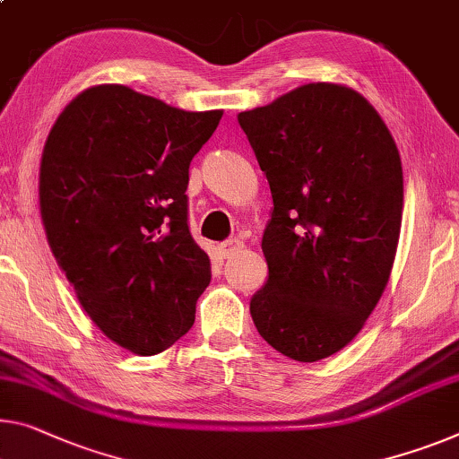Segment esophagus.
Masks as SVG:
<instances>
[{
	"label": "esophagus",
	"instance_id": "34e87169",
	"mask_svg": "<svg viewBox=\"0 0 459 459\" xmlns=\"http://www.w3.org/2000/svg\"><path fill=\"white\" fill-rule=\"evenodd\" d=\"M220 248H221L223 258H231V256H236V254L244 248V242H239L238 238H230V239H225V242L220 246Z\"/></svg>",
	"mask_w": 459,
	"mask_h": 459
}]
</instances>
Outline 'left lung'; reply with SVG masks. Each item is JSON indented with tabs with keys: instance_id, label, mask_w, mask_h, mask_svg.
<instances>
[{
	"instance_id": "obj_1",
	"label": "left lung",
	"mask_w": 459,
	"mask_h": 459,
	"mask_svg": "<svg viewBox=\"0 0 459 459\" xmlns=\"http://www.w3.org/2000/svg\"><path fill=\"white\" fill-rule=\"evenodd\" d=\"M238 123L273 195L254 326L285 357L320 361L359 334L390 279L404 201L398 147L377 110L338 83H306Z\"/></svg>"
}]
</instances>
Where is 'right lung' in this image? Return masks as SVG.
Returning <instances> with one entry per match:
<instances>
[{
    "instance_id": "add662e5",
    "label": "right lung",
    "mask_w": 459,
    "mask_h": 459,
    "mask_svg": "<svg viewBox=\"0 0 459 459\" xmlns=\"http://www.w3.org/2000/svg\"><path fill=\"white\" fill-rule=\"evenodd\" d=\"M221 115L104 83L74 98L47 137L39 196L48 246L96 326L135 355L186 334L211 281L188 230L186 186Z\"/></svg>"
}]
</instances>
